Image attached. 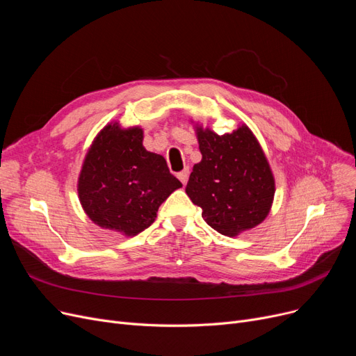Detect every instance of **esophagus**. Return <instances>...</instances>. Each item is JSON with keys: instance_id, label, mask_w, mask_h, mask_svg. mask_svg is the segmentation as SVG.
<instances>
[{"instance_id": "obj_1", "label": "esophagus", "mask_w": 356, "mask_h": 356, "mask_svg": "<svg viewBox=\"0 0 356 356\" xmlns=\"http://www.w3.org/2000/svg\"><path fill=\"white\" fill-rule=\"evenodd\" d=\"M177 177H179V180H180L183 184H186V181H188V179H189V170H188V168H186V170H183V172H180V173L177 175Z\"/></svg>"}]
</instances>
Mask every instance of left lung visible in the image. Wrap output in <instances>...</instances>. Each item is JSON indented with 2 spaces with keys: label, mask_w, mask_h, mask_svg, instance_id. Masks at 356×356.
Instances as JSON below:
<instances>
[{
  "label": "left lung",
  "mask_w": 356,
  "mask_h": 356,
  "mask_svg": "<svg viewBox=\"0 0 356 356\" xmlns=\"http://www.w3.org/2000/svg\"><path fill=\"white\" fill-rule=\"evenodd\" d=\"M200 163L193 165L186 193L202 208L204 222L236 236L263 222L274 199V177L263 148L247 125L218 136L196 127Z\"/></svg>",
  "instance_id": "1"
}]
</instances>
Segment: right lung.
<instances>
[{
	"mask_svg": "<svg viewBox=\"0 0 356 356\" xmlns=\"http://www.w3.org/2000/svg\"><path fill=\"white\" fill-rule=\"evenodd\" d=\"M181 183L163 156L143 147V129L106 125L93 140L78 181L86 215L98 227L133 236L154 222Z\"/></svg>",
	"mask_w": 356,
	"mask_h": 356,
	"instance_id": "right-lung-1",
	"label": "right lung"
}]
</instances>
